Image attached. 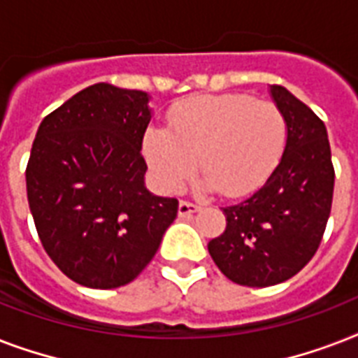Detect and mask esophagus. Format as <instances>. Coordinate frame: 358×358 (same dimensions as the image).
<instances>
[{
  "label": "esophagus",
  "mask_w": 358,
  "mask_h": 358,
  "mask_svg": "<svg viewBox=\"0 0 358 358\" xmlns=\"http://www.w3.org/2000/svg\"><path fill=\"white\" fill-rule=\"evenodd\" d=\"M199 210H201V206H199V204H195V202L180 201V204H178V215H180V217H187V215L199 212Z\"/></svg>",
  "instance_id": "34e87169"
}]
</instances>
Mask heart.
<instances>
[{"instance_id":"heart-1","label":"heart","mask_w":358,"mask_h":358,"mask_svg":"<svg viewBox=\"0 0 358 358\" xmlns=\"http://www.w3.org/2000/svg\"><path fill=\"white\" fill-rule=\"evenodd\" d=\"M171 131L146 129L143 152L163 189L176 191L199 169L204 184L224 196L249 193L282 156L288 124L271 102L229 92L180 103L169 115Z\"/></svg>"}]
</instances>
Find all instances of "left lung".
Segmentation results:
<instances>
[{"mask_svg":"<svg viewBox=\"0 0 358 358\" xmlns=\"http://www.w3.org/2000/svg\"><path fill=\"white\" fill-rule=\"evenodd\" d=\"M288 139L266 184L223 208L227 229L208 243L224 277L250 288L284 282L316 255L333 204L334 169L323 120L280 85H269Z\"/></svg>","mask_w":358,"mask_h":358,"instance_id":"8db88e82","label":"left lung"}]
</instances>
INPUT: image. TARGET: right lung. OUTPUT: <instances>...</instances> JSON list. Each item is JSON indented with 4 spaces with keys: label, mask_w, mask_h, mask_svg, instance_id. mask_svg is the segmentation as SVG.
<instances>
[{
    "label": "right lung",
    "mask_w": 358,
    "mask_h": 358,
    "mask_svg": "<svg viewBox=\"0 0 358 358\" xmlns=\"http://www.w3.org/2000/svg\"><path fill=\"white\" fill-rule=\"evenodd\" d=\"M143 91L94 83L44 117L25 169L36 232L55 266L96 289L131 282L154 258L178 201L145 185Z\"/></svg>",
    "instance_id": "add662e5"
}]
</instances>
